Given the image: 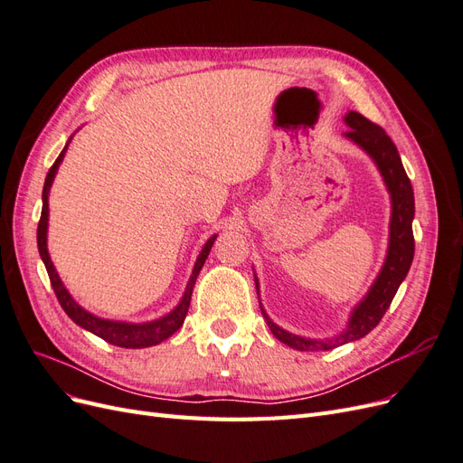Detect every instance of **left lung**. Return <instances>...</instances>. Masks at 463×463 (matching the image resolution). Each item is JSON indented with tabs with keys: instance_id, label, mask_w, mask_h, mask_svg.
Masks as SVG:
<instances>
[{
	"instance_id": "8db88e82",
	"label": "left lung",
	"mask_w": 463,
	"mask_h": 463,
	"mask_svg": "<svg viewBox=\"0 0 463 463\" xmlns=\"http://www.w3.org/2000/svg\"><path fill=\"white\" fill-rule=\"evenodd\" d=\"M344 123L347 125V131L344 137L347 141L357 145L367 156L374 162L376 170L381 172L386 191L390 194V232H388V249L381 272L374 278L373 286L365 293L355 307L352 315L347 318V325L344 332L332 335V338H305V335L291 334L284 328H279L276 322L264 311V307L259 299L262 317L269 325L270 332L276 338L298 349V352H328L338 345L347 342H355L365 338V335L381 322L386 309L394 299L400 284L410 272V266L415 253V241H413V216H415V199L411 181L403 170L402 158L398 154L396 145L386 131L378 125L371 123L367 118H363L357 111H347ZM255 286L259 293V278L255 276Z\"/></svg>"
}]
</instances>
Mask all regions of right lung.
Returning <instances> with one entry per match:
<instances>
[{
    "label": "right lung",
    "instance_id": "obj_1",
    "mask_svg": "<svg viewBox=\"0 0 463 463\" xmlns=\"http://www.w3.org/2000/svg\"><path fill=\"white\" fill-rule=\"evenodd\" d=\"M71 138L73 137H69L67 145L63 146L58 160L53 162V165L50 167V172L46 175L44 191H42V216H40V222H38V233H36L38 253H40L42 262H44L46 270H48L52 288L55 291V298H58L60 305L63 307V311L67 313L69 318L75 322V325L92 332L94 335L106 340L108 344H114L118 347H128V349H141V347L158 345L160 342L170 338V335L175 334L181 328V325H184V320H185L187 311H189V305H191L194 282H197V276L203 269L204 260L208 259L210 249H213L218 235L214 233L204 243V247L201 249L197 262H194V266H193V272H191V278L187 282V288L184 291V298H181V301L167 315H164L156 320H148V322H125V320H109V318L96 317V315L89 313L87 309H82V307L73 299L71 293H69L67 288L63 286L61 278H60L58 270H55V266H53V262L50 259V253H48V218H50L48 197H50V189H52V184L55 179V174H58V167L65 158V152H67L69 143H71Z\"/></svg>",
    "mask_w": 463,
    "mask_h": 463
}]
</instances>
